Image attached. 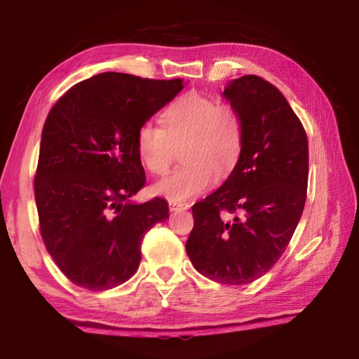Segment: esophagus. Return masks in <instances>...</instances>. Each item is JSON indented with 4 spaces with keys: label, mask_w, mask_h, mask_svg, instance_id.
Here are the masks:
<instances>
[{
    "label": "esophagus",
    "mask_w": 359,
    "mask_h": 359,
    "mask_svg": "<svg viewBox=\"0 0 359 359\" xmlns=\"http://www.w3.org/2000/svg\"><path fill=\"white\" fill-rule=\"evenodd\" d=\"M169 209L174 210H187L190 209V204L187 203H177V201H169Z\"/></svg>",
    "instance_id": "1"
}]
</instances>
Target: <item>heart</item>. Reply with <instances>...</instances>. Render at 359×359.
Listing matches in <instances>:
<instances>
[{
	"label": "heart",
	"instance_id": "b5f03b06",
	"mask_svg": "<svg viewBox=\"0 0 359 359\" xmlns=\"http://www.w3.org/2000/svg\"><path fill=\"white\" fill-rule=\"evenodd\" d=\"M161 125L147 120L136 131V149L142 165L154 174L166 172L174 145L185 142L184 166L158 180L154 191L169 201H185L215 185L218 175L236 168L242 150L238 115L215 98L190 92L175 98L161 114Z\"/></svg>",
	"mask_w": 359,
	"mask_h": 359
}]
</instances>
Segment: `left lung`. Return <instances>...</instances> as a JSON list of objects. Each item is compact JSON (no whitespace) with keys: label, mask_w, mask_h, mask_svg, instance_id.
I'll use <instances>...</instances> for the list:
<instances>
[{"label":"left lung","mask_w":359,"mask_h":359,"mask_svg":"<svg viewBox=\"0 0 359 359\" xmlns=\"http://www.w3.org/2000/svg\"><path fill=\"white\" fill-rule=\"evenodd\" d=\"M223 96L241 121V156L224 184L191 208L185 248L210 280L245 285L277 263L299 223L309 144L288 101L263 77L234 79Z\"/></svg>","instance_id":"obj_1"}]
</instances>
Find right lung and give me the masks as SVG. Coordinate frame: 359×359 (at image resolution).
I'll return each instance as SVG.
<instances>
[{
  "label": "right lung",
  "instance_id": "obj_1",
  "mask_svg": "<svg viewBox=\"0 0 359 359\" xmlns=\"http://www.w3.org/2000/svg\"><path fill=\"white\" fill-rule=\"evenodd\" d=\"M182 88V79L102 72L48 112L34 199L47 252L77 287L102 291L131 278L145 233L169 217L161 198L130 201L145 184L136 131Z\"/></svg>",
  "mask_w": 359,
  "mask_h": 359
}]
</instances>
